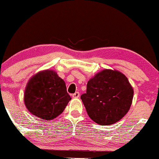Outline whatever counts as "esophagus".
<instances>
[{
    "mask_svg": "<svg viewBox=\"0 0 159 159\" xmlns=\"http://www.w3.org/2000/svg\"><path fill=\"white\" fill-rule=\"evenodd\" d=\"M72 96L74 98H78L80 96V93H78V92H76V93H74V94L72 95Z\"/></svg>",
    "mask_w": 159,
    "mask_h": 159,
    "instance_id": "obj_1",
    "label": "esophagus"
}]
</instances>
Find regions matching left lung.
Wrapping results in <instances>:
<instances>
[{"label":"left lung","instance_id":"obj_1","mask_svg":"<svg viewBox=\"0 0 159 159\" xmlns=\"http://www.w3.org/2000/svg\"><path fill=\"white\" fill-rule=\"evenodd\" d=\"M133 89L128 78L118 70L105 69L88 81L81 99L87 114L101 125L121 120L131 107Z\"/></svg>","mask_w":159,"mask_h":159}]
</instances>
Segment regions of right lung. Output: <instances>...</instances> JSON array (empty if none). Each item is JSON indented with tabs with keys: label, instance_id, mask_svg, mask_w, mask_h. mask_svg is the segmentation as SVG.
I'll return each mask as SVG.
<instances>
[{
	"label": "right lung",
	"instance_id": "1",
	"mask_svg": "<svg viewBox=\"0 0 159 159\" xmlns=\"http://www.w3.org/2000/svg\"><path fill=\"white\" fill-rule=\"evenodd\" d=\"M70 100L64 81L52 70L34 75L25 89L26 108L32 115L44 120H52L59 116Z\"/></svg>",
	"mask_w": 159,
	"mask_h": 159
}]
</instances>
